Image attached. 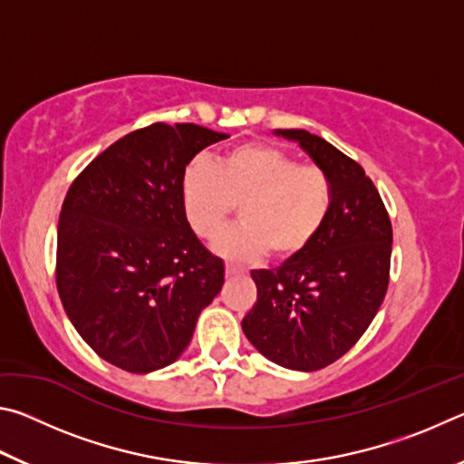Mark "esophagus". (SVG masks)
<instances>
[{
    "label": "esophagus",
    "mask_w": 464,
    "mask_h": 464,
    "mask_svg": "<svg viewBox=\"0 0 464 464\" xmlns=\"http://www.w3.org/2000/svg\"><path fill=\"white\" fill-rule=\"evenodd\" d=\"M239 272H241L239 266H235V264H225V274H227V278H231V276H235V274H239Z\"/></svg>",
    "instance_id": "34e87169"
}]
</instances>
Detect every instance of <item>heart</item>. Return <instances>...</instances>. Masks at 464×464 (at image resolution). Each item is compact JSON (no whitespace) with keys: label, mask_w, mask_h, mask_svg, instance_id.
Returning a JSON list of instances; mask_svg holds the SVG:
<instances>
[{"label":"heart","mask_w":464,"mask_h":464,"mask_svg":"<svg viewBox=\"0 0 464 464\" xmlns=\"http://www.w3.org/2000/svg\"><path fill=\"white\" fill-rule=\"evenodd\" d=\"M182 207L198 237H213L239 204L241 225L213 241L218 256L257 260L270 251L288 260L324 229L334 204L327 171L303 166L282 149L246 143L213 163L194 160L182 174Z\"/></svg>","instance_id":"b5f03b06"}]
</instances>
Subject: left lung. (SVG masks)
Wrapping results in <instances>:
<instances>
[{
    "label": "left lung",
    "mask_w": 464,
    "mask_h": 464,
    "mask_svg": "<svg viewBox=\"0 0 464 464\" xmlns=\"http://www.w3.org/2000/svg\"><path fill=\"white\" fill-rule=\"evenodd\" d=\"M295 140L334 184V204L311 246L276 270H251L257 301L241 321L262 356L311 372L342 358L372 324L387 295L392 229L372 179L354 160L303 129Z\"/></svg>",
    "instance_id": "8db88e82"
}]
</instances>
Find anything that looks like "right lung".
<instances>
[{
  "label": "right lung",
  "mask_w": 464,
  "mask_h": 464,
  "mask_svg": "<svg viewBox=\"0 0 464 464\" xmlns=\"http://www.w3.org/2000/svg\"><path fill=\"white\" fill-rule=\"evenodd\" d=\"M229 135L186 122L129 132L69 188L57 229V288L69 321L106 362L147 374L182 356L225 282L182 207V174Z\"/></svg>",
  "instance_id": "1"
}]
</instances>
